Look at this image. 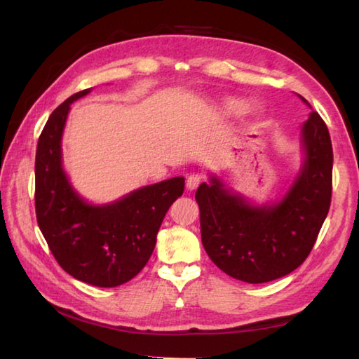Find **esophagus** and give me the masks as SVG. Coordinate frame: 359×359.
Wrapping results in <instances>:
<instances>
[{"label":"esophagus","mask_w":359,"mask_h":359,"mask_svg":"<svg viewBox=\"0 0 359 359\" xmlns=\"http://www.w3.org/2000/svg\"><path fill=\"white\" fill-rule=\"evenodd\" d=\"M200 182H201V175L200 173H192V175H189L187 180H186V187L189 190H195L196 187L200 186Z\"/></svg>","instance_id":"obj_1"}]
</instances>
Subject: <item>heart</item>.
<instances>
[{
    "label": "heart",
    "mask_w": 359,
    "mask_h": 359,
    "mask_svg": "<svg viewBox=\"0 0 359 359\" xmlns=\"http://www.w3.org/2000/svg\"><path fill=\"white\" fill-rule=\"evenodd\" d=\"M241 108H243V104H241V102H238V100H229L228 104H226V109H228V111H231V113H238Z\"/></svg>",
    "instance_id": "b5f03b06"
}]
</instances>
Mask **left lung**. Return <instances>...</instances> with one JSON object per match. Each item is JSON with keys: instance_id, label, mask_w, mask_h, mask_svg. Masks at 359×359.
<instances>
[{"instance_id": "8db88e82", "label": "left lung", "mask_w": 359, "mask_h": 359, "mask_svg": "<svg viewBox=\"0 0 359 359\" xmlns=\"http://www.w3.org/2000/svg\"><path fill=\"white\" fill-rule=\"evenodd\" d=\"M302 142L301 173L273 206H251L217 178L196 190L204 250L233 279L276 280L301 266L311 252L330 209L333 170L330 135L316 111L304 123Z\"/></svg>"}]
</instances>
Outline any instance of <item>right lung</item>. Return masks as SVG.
I'll return each instance as SVG.
<instances>
[{
    "label": "right lung",
    "mask_w": 359,
    "mask_h": 359,
    "mask_svg": "<svg viewBox=\"0 0 359 359\" xmlns=\"http://www.w3.org/2000/svg\"><path fill=\"white\" fill-rule=\"evenodd\" d=\"M79 91L49 116L35 155V214L57 263L74 279L113 288L133 279L155 250L165 212L184 192L177 177L145 186L122 200L93 206L83 201L62 169V135Z\"/></svg>",
    "instance_id": "add662e5"
}]
</instances>
